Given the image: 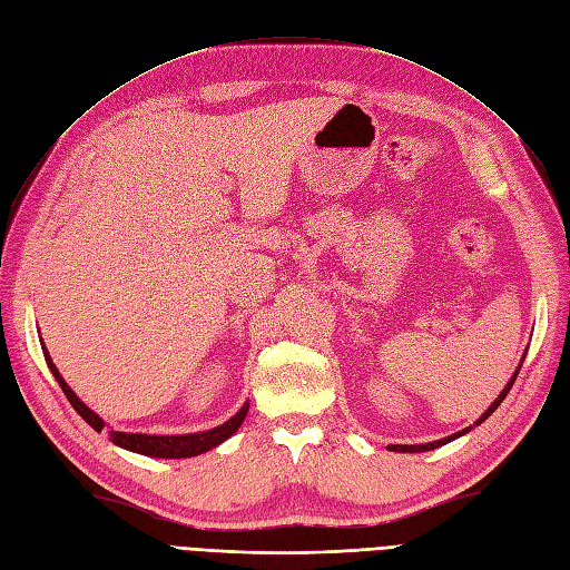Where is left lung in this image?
<instances>
[{
	"label": "left lung",
	"mask_w": 570,
	"mask_h": 570,
	"mask_svg": "<svg viewBox=\"0 0 570 570\" xmlns=\"http://www.w3.org/2000/svg\"><path fill=\"white\" fill-rule=\"evenodd\" d=\"M525 358V356H523ZM519 370H521V365L517 367V372H514V375H512V380H509L507 382V386L502 389V394L493 401V405H490L485 412H483V415L476 420V424H481V422H485L490 415H493V412L498 410V405L504 401V396L509 394V389H512V384L517 382V375H519ZM469 429H472V426H469ZM469 429H462V431H458V434H453V436H448V439H441V441H434V443H420V445H389V450H396V453H424V450H434V448H439V445H445V443H450V441H455V439H460L462 434H466V431Z\"/></svg>",
	"instance_id": "obj_1"
}]
</instances>
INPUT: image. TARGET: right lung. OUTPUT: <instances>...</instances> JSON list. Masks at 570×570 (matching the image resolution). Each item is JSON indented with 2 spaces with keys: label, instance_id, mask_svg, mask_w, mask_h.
Wrapping results in <instances>:
<instances>
[{
  "label": "right lung",
  "instance_id": "1",
  "mask_svg": "<svg viewBox=\"0 0 570 570\" xmlns=\"http://www.w3.org/2000/svg\"><path fill=\"white\" fill-rule=\"evenodd\" d=\"M42 351H45V358H47V365L51 370V375L56 377L58 386L63 389L66 399L70 401V405L77 410V415H80L91 429L101 431L106 426V422L96 415V412L91 407H87L80 399H77L75 391L66 384V380L61 377V372L56 370L51 356L47 346L42 344ZM247 410H249V403H245L235 415L219 424L214 426L209 431H198V434H176V436H153V434H127V431H115L110 429V441L115 445H120L125 450H131V453H141V455H148V458H167V460H179V458H195L200 453H207V450L217 448L219 443H224L228 436H233L235 431H238V426L243 424V420L247 417Z\"/></svg>",
  "mask_w": 570,
  "mask_h": 570
}]
</instances>
